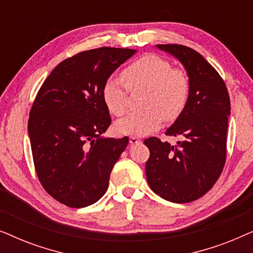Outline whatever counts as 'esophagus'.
Here are the masks:
<instances>
[{
	"instance_id": "1",
	"label": "esophagus",
	"mask_w": 253,
	"mask_h": 253,
	"mask_svg": "<svg viewBox=\"0 0 253 253\" xmlns=\"http://www.w3.org/2000/svg\"><path fill=\"white\" fill-rule=\"evenodd\" d=\"M140 139L139 138H137V137H130V144L131 145H136V144H139L140 143Z\"/></svg>"
}]
</instances>
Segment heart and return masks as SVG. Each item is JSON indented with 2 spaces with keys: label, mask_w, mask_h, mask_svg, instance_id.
<instances>
[{
  "label": "heart",
  "mask_w": 253,
  "mask_h": 253,
  "mask_svg": "<svg viewBox=\"0 0 253 253\" xmlns=\"http://www.w3.org/2000/svg\"><path fill=\"white\" fill-rule=\"evenodd\" d=\"M122 78L110 77L102 88L109 112L122 116L129 108V88H147L143 109L130 113L115 123L121 134L143 136L161 126L162 120L174 121L181 115L190 96V79L181 69L172 68L167 60L146 54L131 62Z\"/></svg>",
  "instance_id": "b5f03b06"
}]
</instances>
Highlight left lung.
I'll use <instances>...</instances> for the list:
<instances>
[{"instance_id": "8db88e82", "label": "left lung", "mask_w": 253, "mask_h": 253, "mask_svg": "<svg viewBox=\"0 0 253 253\" xmlns=\"http://www.w3.org/2000/svg\"><path fill=\"white\" fill-rule=\"evenodd\" d=\"M157 47L184 65L191 88L184 110L166 131L183 140L172 146L157 137L145 139L150 150L145 171L161 198L190 203L209 192L222 172L230 99L223 79L198 51L175 43Z\"/></svg>"}]
</instances>
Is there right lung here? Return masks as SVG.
Here are the masks:
<instances>
[{
	"label": "right lung",
	"mask_w": 253,
	"mask_h": 253,
	"mask_svg": "<svg viewBox=\"0 0 253 253\" xmlns=\"http://www.w3.org/2000/svg\"><path fill=\"white\" fill-rule=\"evenodd\" d=\"M136 53L101 47L62 61L38 92L29 119L34 168L43 189L65 206L81 209L105 195L129 138H102L112 123L102 88Z\"/></svg>",
	"instance_id": "1"
}]
</instances>
